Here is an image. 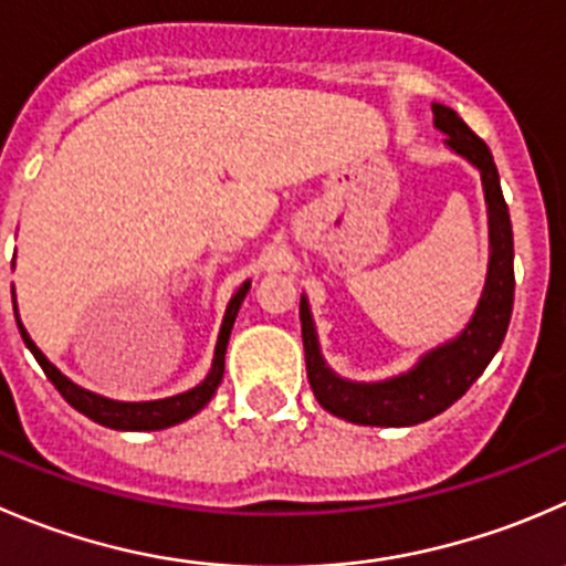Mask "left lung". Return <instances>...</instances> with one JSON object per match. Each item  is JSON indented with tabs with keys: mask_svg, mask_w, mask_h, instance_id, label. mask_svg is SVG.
Returning <instances> with one entry per match:
<instances>
[{
	"mask_svg": "<svg viewBox=\"0 0 566 566\" xmlns=\"http://www.w3.org/2000/svg\"><path fill=\"white\" fill-rule=\"evenodd\" d=\"M431 109H434V126L446 135L448 149L464 157L481 174L486 221H490L486 282L473 317L457 337L426 350L409 370L381 378V381H354V378H343L332 370V365L321 354L310 298L301 295V337H304L306 376H310L312 392L323 409L332 411L334 417L356 422V426L403 429V426H417V422H426L446 411L486 370L506 337L509 321H512L514 238L492 151L459 118L457 109L437 102L431 104Z\"/></svg>",
	"mask_w": 566,
	"mask_h": 566,
	"instance_id": "left-lung-1",
	"label": "left lung"
}]
</instances>
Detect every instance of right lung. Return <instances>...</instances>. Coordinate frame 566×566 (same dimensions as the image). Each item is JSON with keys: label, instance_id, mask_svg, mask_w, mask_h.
I'll use <instances>...</instances> for the list:
<instances>
[{"label": "right lung", "instance_id": "add662e5", "mask_svg": "<svg viewBox=\"0 0 566 566\" xmlns=\"http://www.w3.org/2000/svg\"><path fill=\"white\" fill-rule=\"evenodd\" d=\"M249 290H251V279L249 282L240 284L238 293L229 298L227 312H223L221 332H218L216 356H212V367H210V373L205 376V381H199L196 387L185 389V392L171 395V398H157V400H113V398H104V395H98V392H91V389L80 387V384H74L69 376H63V373H60L57 367L46 359V354H43L35 343H32V337L27 334L24 323H21V317H19L15 293H13V310H15V323H19V332H21V339H24V345L32 350V356H35L38 365L43 367V373L49 376V381L57 387V392L63 395V398L69 400L76 411H82L85 417H91V420L98 422V426H107V429H115V431H160V429H171V426H177V422L188 420V417H193L196 411H201L212 400L218 384L223 381V359H227L229 334H232L234 317H238L240 304H243V298Z\"/></svg>", "mask_w": 566, "mask_h": 566}]
</instances>
